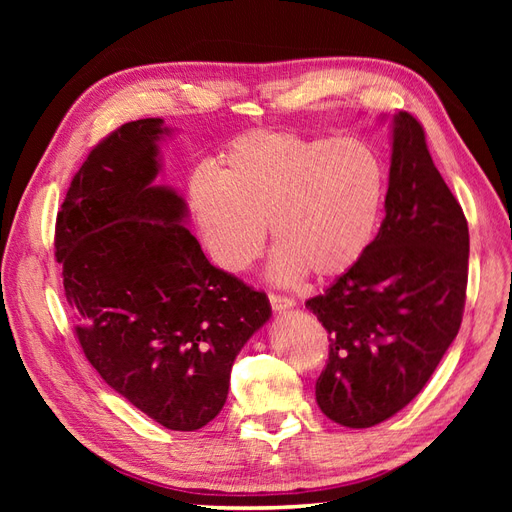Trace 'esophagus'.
<instances>
[{"label":"esophagus","instance_id":"34e87169","mask_svg":"<svg viewBox=\"0 0 512 512\" xmlns=\"http://www.w3.org/2000/svg\"><path fill=\"white\" fill-rule=\"evenodd\" d=\"M269 301L275 312H282V309H288L294 305L290 297H284V294H275V292H269Z\"/></svg>","mask_w":512,"mask_h":512}]
</instances>
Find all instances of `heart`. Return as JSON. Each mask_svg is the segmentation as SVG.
I'll use <instances>...</instances> for the list:
<instances>
[{
    "label": "heart",
    "mask_w": 512,
    "mask_h": 512,
    "mask_svg": "<svg viewBox=\"0 0 512 512\" xmlns=\"http://www.w3.org/2000/svg\"><path fill=\"white\" fill-rule=\"evenodd\" d=\"M188 183L196 226L218 267L245 271L262 254L265 226L277 247L273 273L335 280L374 241L386 196V168L359 138L252 130Z\"/></svg>",
    "instance_id": "b5f03b06"
}]
</instances>
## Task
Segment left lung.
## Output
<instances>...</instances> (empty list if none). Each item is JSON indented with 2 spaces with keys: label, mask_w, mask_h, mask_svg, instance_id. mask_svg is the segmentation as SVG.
Here are the masks:
<instances>
[{
  "label": "left lung",
  "mask_w": 512,
  "mask_h": 512,
  "mask_svg": "<svg viewBox=\"0 0 512 512\" xmlns=\"http://www.w3.org/2000/svg\"><path fill=\"white\" fill-rule=\"evenodd\" d=\"M386 215L356 267L305 307L329 333L316 401L363 429L421 393L459 333L468 288V220L414 115L399 111Z\"/></svg>",
  "instance_id": "left-lung-1"
}]
</instances>
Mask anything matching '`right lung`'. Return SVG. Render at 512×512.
<instances>
[{
	"label": "right lung",
	"instance_id": "1",
	"mask_svg": "<svg viewBox=\"0 0 512 512\" xmlns=\"http://www.w3.org/2000/svg\"><path fill=\"white\" fill-rule=\"evenodd\" d=\"M162 119L123 123L87 153L55 222L74 335L104 382L153 421L196 431L220 414L267 294L213 267L158 175Z\"/></svg>",
	"mask_w": 512,
	"mask_h": 512
}]
</instances>
